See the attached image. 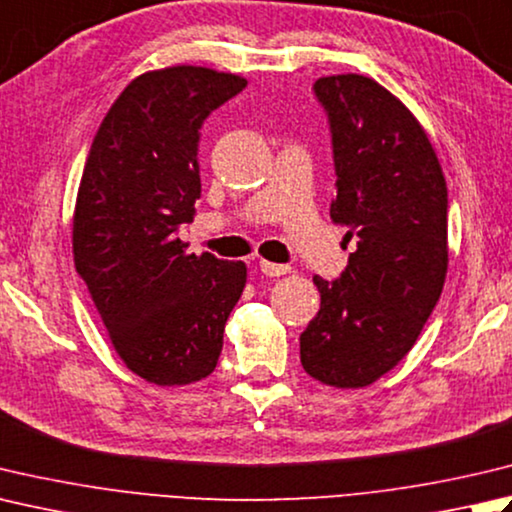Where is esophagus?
I'll return each mask as SVG.
<instances>
[{
  "instance_id": "1",
  "label": "esophagus",
  "mask_w": 512,
  "mask_h": 512,
  "mask_svg": "<svg viewBox=\"0 0 512 512\" xmlns=\"http://www.w3.org/2000/svg\"><path fill=\"white\" fill-rule=\"evenodd\" d=\"M259 268H262V273L268 275V277H279V275H286L288 273V266L284 264H275V262H266V259H262L259 262Z\"/></svg>"
}]
</instances>
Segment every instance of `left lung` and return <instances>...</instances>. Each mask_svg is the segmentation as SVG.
Returning <instances> with one entry per match:
<instances>
[{
  "label": "left lung",
  "instance_id": "8db88e82",
  "mask_svg": "<svg viewBox=\"0 0 512 512\" xmlns=\"http://www.w3.org/2000/svg\"><path fill=\"white\" fill-rule=\"evenodd\" d=\"M333 133L330 219L357 239L342 277L313 282L319 313L299 337L306 373L364 388L415 346L448 273V190L424 126L375 79L319 77Z\"/></svg>",
  "mask_w": 512,
  "mask_h": 512
}]
</instances>
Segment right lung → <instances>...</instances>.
I'll list each match as a JSON object with an SVG mask.
<instances>
[{
  "instance_id": "obj_1",
  "label": "right lung",
  "mask_w": 512,
  "mask_h": 512,
  "mask_svg": "<svg viewBox=\"0 0 512 512\" xmlns=\"http://www.w3.org/2000/svg\"><path fill=\"white\" fill-rule=\"evenodd\" d=\"M246 79L204 66L135 77L90 146L73 215L77 275L128 370L157 386L208 377L246 286V264L186 253L202 195L199 128Z\"/></svg>"
}]
</instances>
